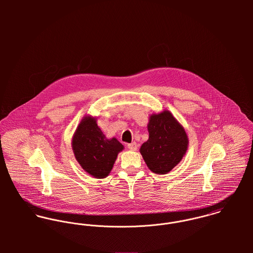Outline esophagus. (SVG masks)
Returning <instances> with one entry per match:
<instances>
[{"label": "esophagus", "mask_w": 253, "mask_h": 253, "mask_svg": "<svg viewBox=\"0 0 253 253\" xmlns=\"http://www.w3.org/2000/svg\"><path fill=\"white\" fill-rule=\"evenodd\" d=\"M127 148H128L129 150H131V151H135V150L137 149V144H136V142L129 143V144H127Z\"/></svg>", "instance_id": "34e87169"}]
</instances>
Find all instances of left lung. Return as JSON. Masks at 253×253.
Here are the masks:
<instances>
[{"label": "left lung", "mask_w": 253, "mask_h": 253, "mask_svg": "<svg viewBox=\"0 0 253 253\" xmlns=\"http://www.w3.org/2000/svg\"><path fill=\"white\" fill-rule=\"evenodd\" d=\"M148 131L149 139L140 148L145 163L155 173H169L187 151V134L169 111L152 115Z\"/></svg>", "instance_id": "obj_1"}]
</instances>
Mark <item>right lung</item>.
Instances as JSON below:
<instances>
[{"label":"right lung","mask_w":253,"mask_h":253,"mask_svg":"<svg viewBox=\"0 0 253 253\" xmlns=\"http://www.w3.org/2000/svg\"><path fill=\"white\" fill-rule=\"evenodd\" d=\"M72 148L76 160L87 173L96 178H104L124 146L116 138L107 139L97 126L96 120L85 117L74 134Z\"/></svg>","instance_id":"1"}]
</instances>
